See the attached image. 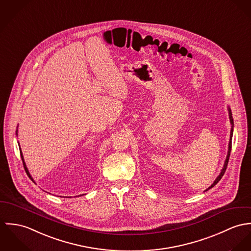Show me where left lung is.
Segmentation results:
<instances>
[{"label":"left lung","mask_w":251,"mask_h":251,"mask_svg":"<svg viewBox=\"0 0 251 251\" xmlns=\"http://www.w3.org/2000/svg\"><path fill=\"white\" fill-rule=\"evenodd\" d=\"M228 112H229V118H230V123H231V132H230V140H229V144H228V152H227V156H226V160H225V162H224V166H223V168L222 169V171H221V173H220V175L217 177V179L215 180V182L206 190V191H208V190H210L211 188H213L215 185H217L218 183H219V181L223 178V174H224V172H225V170H226V168H227V165H228V161H229V157H230V152H231V147H232V137H233V127H234V121H233V117H232V112H231V109L228 107ZM205 191V192H206Z\"/></svg>","instance_id":"left-lung-1"}]
</instances>
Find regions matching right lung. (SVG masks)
<instances>
[{"label": "right lung", "instance_id": "1", "mask_svg": "<svg viewBox=\"0 0 251 251\" xmlns=\"http://www.w3.org/2000/svg\"><path fill=\"white\" fill-rule=\"evenodd\" d=\"M18 131L16 130V135H18V133H17ZM19 149H20V155H21V158H22V161H23V165H24V168H25V170H26V172H27V174L28 175V177L31 179V180H33L32 178H31V176H30V174H29V172H28V168H27V166H26V164H25V161H24V157H23V154H22V151H21V148H20V145H19Z\"/></svg>", "mask_w": 251, "mask_h": 251}]
</instances>
